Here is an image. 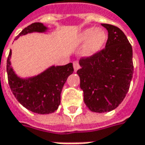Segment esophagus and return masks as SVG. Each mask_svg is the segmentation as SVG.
I'll return each mask as SVG.
<instances>
[{
	"label": "esophagus",
	"instance_id": "obj_1",
	"mask_svg": "<svg viewBox=\"0 0 145 145\" xmlns=\"http://www.w3.org/2000/svg\"><path fill=\"white\" fill-rule=\"evenodd\" d=\"M73 66H74V71H78V70L80 69V64H79V62H78V61H74V62H73Z\"/></svg>",
	"mask_w": 145,
	"mask_h": 145
}]
</instances>
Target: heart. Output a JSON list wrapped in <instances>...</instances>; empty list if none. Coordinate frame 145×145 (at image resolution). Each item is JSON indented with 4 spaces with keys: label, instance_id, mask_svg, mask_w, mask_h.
Listing matches in <instances>:
<instances>
[{
    "label": "heart",
    "instance_id": "b5f03b06",
    "mask_svg": "<svg viewBox=\"0 0 145 145\" xmlns=\"http://www.w3.org/2000/svg\"><path fill=\"white\" fill-rule=\"evenodd\" d=\"M106 34L101 29L88 28L83 31L79 36V42L84 43L88 40L85 46V54L92 55L98 52L106 42Z\"/></svg>",
    "mask_w": 145,
    "mask_h": 145
}]
</instances>
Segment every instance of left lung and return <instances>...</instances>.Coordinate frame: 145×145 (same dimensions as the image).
I'll use <instances>...</instances> for the list:
<instances>
[{
    "label": "left lung",
    "mask_w": 145,
    "mask_h": 145,
    "mask_svg": "<svg viewBox=\"0 0 145 145\" xmlns=\"http://www.w3.org/2000/svg\"><path fill=\"white\" fill-rule=\"evenodd\" d=\"M108 32L106 47L80 59L77 74L84 101L95 112H110L125 98L133 74V48L123 32L116 26L101 24Z\"/></svg>",
    "instance_id": "left-lung-1"
}]
</instances>
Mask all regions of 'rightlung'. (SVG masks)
I'll list each match as a JSON object with an SVG mask.
<instances>
[{"label": "right lung", "instance_id": "right-lung-1", "mask_svg": "<svg viewBox=\"0 0 145 145\" xmlns=\"http://www.w3.org/2000/svg\"><path fill=\"white\" fill-rule=\"evenodd\" d=\"M43 23L34 22L25 27L16 37L33 32H44ZM10 50L7 61V72L10 88L16 99L24 107L39 114L55 112L60 104L62 88L70 74L74 72L73 64L52 66L44 73L29 79H21L11 67Z\"/></svg>", "mask_w": 145, "mask_h": 145}]
</instances>
